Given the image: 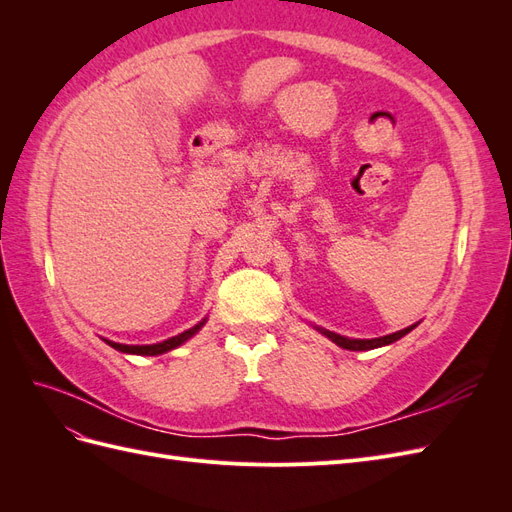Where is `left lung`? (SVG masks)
Segmentation results:
<instances>
[{
	"label": "left lung",
	"mask_w": 512,
	"mask_h": 512,
	"mask_svg": "<svg viewBox=\"0 0 512 512\" xmlns=\"http://www.w3.org/2000/svg\"><path fill=\"white\" fill-rule=\"evenodd\" d=\"M416 327H418V322H416V324H410V327L401 329V331H397V333L384 335V337H371V339H352V337H344V335L333 333V331L322 329V327H314V329H316L318 333H322L324 337H329L333 344H337L339 348H344V350H374V348H382V346H389V344L397 342V339L408 335V333H410L412 329H416Z\"/></svg>",
	"instance_id": "left-lung-1"
}]
</instances>
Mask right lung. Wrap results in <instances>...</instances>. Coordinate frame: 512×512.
Wrapping results in <instances>:
<instances>
[{"label":"right lung","mask_w":512,"mask_h":512,"mask_svg":"<svg viewBox=\"0 0 512 512\" xmlns=\"http://www.w3.org/2000/svg\"><path fill=\"white\" fill-rule=\"evenodd\" d=\"M205 322H207V318H203V320H200L198 324H194L192 329L183 331V333H179V335H175V337H168V339H164V342H158V344H145V346H128V344H117V342H111V339H104V342H106L108 346H111V348H115V350L123 352V354H138V356H158V354L170 352V350H175V348H179L181 344L188 342L190 337H194V335H196L200 329L205 327Z\"/></svg>","instance_id":"obj_1"}]
</instances>
